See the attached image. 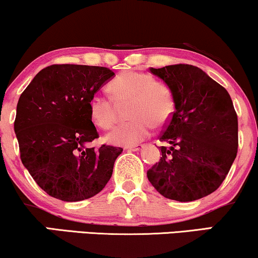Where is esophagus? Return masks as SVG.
I'll return each mask as SVG.
<instances>
[{
    "label": "esophagus",
    "instance_id": "obj_1",
    "mask_svg": "<svg viewBox=\"0 0 258 258\" xmlns=\"http://www.w3.org/2000/svg\"><path fill=\"white\" fill-rule=\"evenodd\" d=\"M127 150H130V151H140V150L144 149V145H135V146H128V148H126Z\"/></svg>",
    "mask_w": 258,
    "mask_h": 258
}]
</instances>
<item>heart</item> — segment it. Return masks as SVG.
<instances>
[{
  "label": "heart",
  "mask_w": 258,
  "mask_h": 258,
  "mask_svg": "<svg viewBox=\"0 0 258 258\" xmlns=\"http://www.w3.org/2000/svg\"><path fill=\"white\" fill-rule=\"evenodd\" d=\"M111 99L103 96L91 97L89 102L90 119L102 130L113 127L118 116V106L130 103L127 118L109 132L106 140L110 144L132 146L151 135L153 126L164 127L174 112V100L170 90L162 84L153 83L152 77L143 73L128 71L120 75L108 86Z\"/></svg>",
  "instance_id": "b5f03b06"
}]
</instances>
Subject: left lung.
Instances as JSON below:
<instances>
[{
	"mask_svg": "<svg viewBox=\"0 0 258 258\" xmlns=\"http://www.w3.org/2000/svg\"><path fill=\"white\" fill-rule=\"evenodd\" d=\"M169 87L175 110L161 142L162 157L148 170L159 194L188 202L219 188L237 156L238 119L224 87L189 64L150 68Z\"/></svg>",
	"mask_w": 258,
	"mask_h": 258,
	"instance_id": "1",
	"label": "left lung"
}]
</instances>
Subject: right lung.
Wrapping results in <instances>:
<instances>
[{
  "instance_id": "add662e5",
  "label": "right lung",
  "mask_w": 258,
  "mask_h": 258,
  "mask_svg": "<svg viewBox=\"0 0 258 258\" xmlns=\"http://www.w3.org/2000/svg\"><path fill=\"white\" fill-rule=\"evenodd\" d=\"M113 76L108 68L54 64L39 71L21 94L14 122L21 162L51 197L86 200L112 177L122 149L88 144L99 138L89 102Z\"/></svg>"
}]
</instances>
